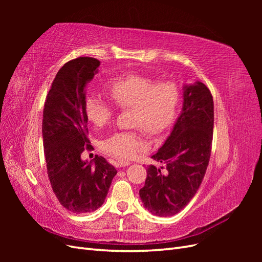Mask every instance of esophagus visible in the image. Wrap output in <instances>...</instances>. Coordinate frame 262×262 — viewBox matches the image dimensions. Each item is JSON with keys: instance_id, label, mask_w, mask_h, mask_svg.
<instances>
[{"instance_id": "esophagus-1", "label": "esophagus", "mask_w": 262, "mask_h": 262, "mask_svg": "<svg viewBox=\"0 0 262 262\" xmlns=\"http://www.w3.org/2000/svg\"><path fill=\"white\" fill-rule=\"evenodd\" d=\"M116 165L118 166V167H124V166H128V165H130V162H128V161H121V160H119V161H117V162H116Z\"/></svg>"}]
</instances>
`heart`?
I'll return each instance as SVG.
<instances>
[{"label": "heart", "mask_w": 262, "mask_h": 262, "mask_svg": "<svg viewBox=\"0 0 262 262\" xmlns=\"http://www.w3.org/2000/svg\"><path fill=\"white\" fill-rule=\"evenodd\" d=\"M106 92L115 104L122 109H131V124L138 126L131 131L116 132L102 141L101 147L108 155L130 160L146 148L142 129L150 136L167 130L176 118L180 91L171 81L129 74L114 78L106 85ZM84 110L87 119L97 128L106 125L114 117V107L97 95H89Z\"/></svg>", "instance_id": "b5f03b06"}]
</instances>
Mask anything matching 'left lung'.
Segmentation results:
<instances>
[{"instance_id": "obj_1", "label": "left lung", "mask_w": 262, "mask_h": 262, "mask_svg": "<svg viewBox=\"0 0 262 262\" xmlns=\"http://www.w3.org/2000/svg\"><path fill=\"white\" fill-rule=\"evenodd\" d=\"M213 126L210 90L201 82L185 86L178 120L164 145L150 157L165 167L149 165L145 185L140 189L142 202L154 215H175L196 193L210 161Z\"/></svg>"}]
</instances>
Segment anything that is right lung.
Returning <instances> with one entry per match:
<instances>
[{"label": "right lung", "mask_w": 262, "mask_h": 262, "mask_svg": "<svg viewBox=\"0 0 262 262\" xmlns=\"http://www.w3.org/2000/svg\"><path fill=\"white\" fill-rule=\"evenodd\" d=\"M100 62L81 57L67 62L55 75L46 97L42 138L47 172L62 207L81 214L104 203L117 170L105 157L90 163L81 155L91 149L84 110L86 83L92 81Z\"/></svg>", "instance_id": "right-lung-1"}]
</instances>
